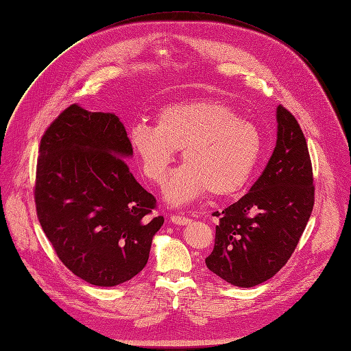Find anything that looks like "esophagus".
Segmentation results:
<instances>
[{"mask_svg": "<svg viewBox=\"0 0 351 351\" xmlns=\"http://www.w3.org/2000/svg\"><path fill=\"white\" fill-rule=\"evenodd\" d=\"M171 222L173 225H179V226H186L191 223V219L185 217V216H179V215H172L171 216Z\"/></svg>", "mask_w": 351, "mask_h": 351, "instance_id": "esophagus-1", "label": "esophagus"}]
</instances>
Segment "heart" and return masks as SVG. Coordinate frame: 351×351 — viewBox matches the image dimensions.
Listing matches in <instances>:
<instances>
[{"instance_id":"1","label":"heart","mask_w":351,"mask_h":351,"mask_svg":"<svg viewBox=\"0 0 351 351\" xmlns=\"http://www.w3.org/2000/svg\"><path fill=\"white\" fill-rule=\"evenodd\" d=\"M128 142L143 175L162 185L182 149L186 165L165 188V199L182 206L210 191L230 196L242 191L259 160V129L216 99L175 102L160 108L155 126L138 122L129 128Z\"/></svg>"}]
</instances>
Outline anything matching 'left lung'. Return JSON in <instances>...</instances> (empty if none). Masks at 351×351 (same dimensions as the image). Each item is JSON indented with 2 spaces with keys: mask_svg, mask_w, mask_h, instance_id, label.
<instances>
[{
  "mask_svg": "<svg viewBox=\"0 0 351 351\" xmlns=\"http://www.w3.org/2000/svg\"><path fill=\"white\" fill-rule=\"evenodd\" d=\"M278 139L273 154L249 192L219 217L206 266L237 287H253L278 273L290 259L315 205L307 143L294 117L276 108Z\"/></svg>",
  "mask_w": 351,
  "mask_h": 351,
  "instance_id": "1",
  "label": "left lung"
}]
</instances>
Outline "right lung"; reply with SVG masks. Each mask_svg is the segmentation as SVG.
<instances>
[{
    "label": "right lung",
    "instance_id": "add662e5",
    "mask_svg": "<svg viewBox=\"0 0 351 351\" xmlns=\"http://www.w3.org/2000/svg\"><path fill=\"white\" fill-rule=\"evenodd\" d=\"M134 152L115 114L66 108L41 139L35 205L61 262L82 280L112 287L147 263L163 217L129 171Z\"/></svg>",
    "mask_w": 351,
    "mask_h": 351
}]
</instances>
